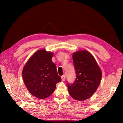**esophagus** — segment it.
I'll return each mask as SVG.
<instances>
[{
    "label": "esophagus",
    "mask_w": 123,
    "mask_h": 123,
    "mask_svg": "<svg viewBox=\"0 0 123 123\" xmlns=\"http://www.w3.org/2000/svg\"><path fill=\"white\" fill-rule=\"evenodd\" d=\"M61 79H62V81L65 80V79H66V75L65 74L61 76Z\"/></svg>",
    "instance_id": "esophagus-1"
}]
</instances>
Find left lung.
<instances>
[{
	"label": "left lung",
	"instance_id": "8db88e82",
	"mask_svg": "<svg viewBox=\"0 0 123 123\" xmlns=\"http://www.w3.org/2000/svg\"><path fill=\"white\" fill-rule=\"evenodd\" d=\"M76 78L73 84L67 83L68 92L76 100H85L95 92L100 82L102 73L94 57L82 50L73 55Z\"/></svg>",
	"mask_w": 123,
	"mask_h": 123
}]
</instances>
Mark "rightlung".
<instances>
[{"label":"right lung","instance_id":"right-lung-1","mask_svg":"<svg viewBox=\"0 0 123 123\" xmlns=\"http://www.w3.org/2000/svg\"><path fill=\"white\" fill-rule=\"evenodd\" d=\"M53 54L45 50L36 51L23 70V78L29 92L39 99L50 96L61 81L56 66L52 62Z\"/></svg>","mask_w":123,"mask_h":123}]
</instances>
